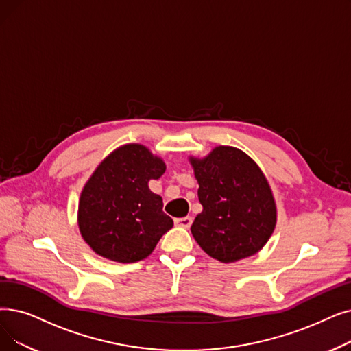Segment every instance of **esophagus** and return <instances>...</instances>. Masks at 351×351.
Instances as JSON below:
<instances>
[{
	"mask_svg": "<svg viewBox=\"0 0 351 351\" xmlns=\"http://www.w3.org/2000/svg\"><path fill=\"white\" fill-rule=\"evenodd\" d=\"M175 223L182 228H189L192 225V217H184V218H176Z\"/></svg>",
	"mask_w": 351,
	"mask_h": 351,
	"instance_id": "1",
	"label": "esophagus"
}]
</instances>
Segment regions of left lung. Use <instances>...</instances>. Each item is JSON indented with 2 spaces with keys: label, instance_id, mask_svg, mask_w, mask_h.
Returning a JSON list of instances; mask_svg holds the SVG:
<instances>
[{
  "label": "left lung",
  "instance_id": "left-lung-1",
  "mask_svg": "<svg viewBox=\"0 0 351 351\" xmlns=\"http://www.w3.org/2000/svg\"><path fill=\"white\" fill-rule=\"evenodd\" d=\"M191 163L204 206L191 226L199 247L221 263L260 251L277 221L276 202L260 167L231 146L215 147L205 159Z\"/></svg>",
  "mask_w": 351,
  "mask_h": 351
}]
</instances>
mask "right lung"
I'll return each instance as SVG.
<instances>
[{
  "instance_id": "1",
  "label": "right lung",
  "mask_w": 351,
  "mask_h": 351,
  "mask_svg": "<svg viewBox=\"0 0 351 351\" xmlns=\"http://www.w3.org/2000/svg\"><path fill=\"white\" fill-rule=\"evenodd\" d=\"M165 171L163 160L142 145L121 146L100 163L79 204V228L91 250L116 263L150 255L173 226L162 197L147 186Z\"/></svg>"
}]
</instances>
